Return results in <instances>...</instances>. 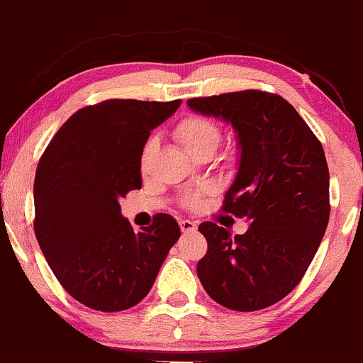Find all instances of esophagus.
<instances>
[{
	"label": "esophagus",
	"instance_id": "1",
	"mask_svg": "<svg viewBox=\"0 0 363 363\" xmlns=\"http://www.w3.org/2000/svg\"><path fill=\"white\" fill-rule=\"evenodd\" d=\"M179 226H181L182 233H193V231H196L198 224L193 223V220H189V219H182V220H179Z\"/></svg>",
	"mask_w": 363,
	"mask_h": 363
}]
</instances>
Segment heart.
<instances>
[{
    "label": "heart",
    "mask_w": 363,
    "mask_h": 363,
    "mask_svg": "<svg viewBox=\"0 0 363 363\" xmlns=\"http://www.w3.org/2000/svg\"><path fill=\"white\" fill-rule=\"evenodd\" d=\"M174 135L189 155L196 156L203 151H216L217 146L220 144V139H223V130H220V127L216 121L208 120V118L205 116L191 114V116L182 118V120L175 125ZM152 150H155V139L147 140V144L144 146L143 158H140L143 169L147 165V162H150ZM200 198L201 193H191L188 194V196H184L182 203H184V207L194 208L200 203Z\"/></svg>",
    "instance_id": "heart-1"
}]
</instances>
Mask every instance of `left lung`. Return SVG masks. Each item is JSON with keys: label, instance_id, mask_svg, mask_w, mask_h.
<instances>
[{"label": "left lung", "instance_id": "left-lung-1", "mask_svg": "<svg viewBox=\"0 0 363 363\" xmlns=\"http://www.w3.org/2000/svg\"><path fill=\"white\" fill-rule=\"evenodd\" d=\"M193 111L230 121L240 169L220 211L250 223L231 236L198 226L207 254L196 273L208 296L235 311H257L291 294L311 264L330 216L325 152L299 113L262 90L189 99Z\"/></svg>", "mask_w": 363, "mask_h": 363}]
</instances>
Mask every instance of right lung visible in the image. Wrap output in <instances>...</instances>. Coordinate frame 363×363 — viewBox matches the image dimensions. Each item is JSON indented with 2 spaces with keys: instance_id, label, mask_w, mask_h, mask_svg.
I'll return each instance as SVG.
<instances>
[{
  "instance_id": "obj_1",
  "label": "right lung",
  "mask_w": 363,
  "mask_h": 363,
  "mask_svg": "<svg viewBox=\"0 0 363 363\" xmlns=\"http://www.w3.org/2000/svg\"><path fill=\"white\" fill-rule=\"evenodd\" d=\"M170 102L109 99L76 111L41 155L34 177V235L64 291L97 311L135 306L147 296L181 236L169 213L133 233L120 198L140 189V156Z\"/></svg>"
}]
</instances>
